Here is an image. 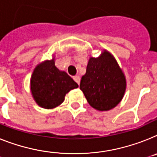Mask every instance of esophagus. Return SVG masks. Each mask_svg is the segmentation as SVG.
Segmentation results:
<instances>
[{
    "label": "esophagus",
    "instance_id": "34e87169",
    "mask_svg": "<svg viewBox=\"0 0 157 157\" xmlns=\"http://www.w3.org/2000/svg\"><path fill=\"white\" fill-rule=\"evenodd\" d=\"M73 80H74L75 81H76L78 85H80V81H81V79H80V76H77V75H76V76H73Z\"/></svg>",
    "mask_w": 157,
    "mask_h": 157
}]
</instances>
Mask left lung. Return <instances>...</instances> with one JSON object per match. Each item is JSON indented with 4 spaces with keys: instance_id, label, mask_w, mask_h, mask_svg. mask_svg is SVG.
<instances>
[{
    "instance_id": "left-lung-1",
    "label": "left lung",
    "mask_w": 157,
    "mask_h": 157,
    "mask_svg": "<svg viewBox=\"0 0 157 157\" xmlns=\"http://www.w3.org/2000/svg\"><path fill=\"white\" fill-rule=\"evenodd\" d=\"M125 88L124 73L109 52L89 59L80 89L92 107L99 111L113 109L123 98Z\"/></svg>"
}]
</instances>
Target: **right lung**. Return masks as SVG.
Returning a JSON list of instances; mask_svg holds the SVG:
<instances>
[{
	"label": "right lung",
	"instance_id": "add662e5",
	"mask_svg": "<svg viewBox=\"0 0 157 157\" xmlns=\"http://www.w3.org/2000/svg\"><path fill=\"white\" fill-rule=\"evenodd\" d=\"M76 88L78 85L70 76L55 66L54 59L38 64L32 75V94L37 105L44 109L60 105L65 94Z\"/></svg>",
	"mask_w": 157,
	"mask_h": 157
}]
</instances>
